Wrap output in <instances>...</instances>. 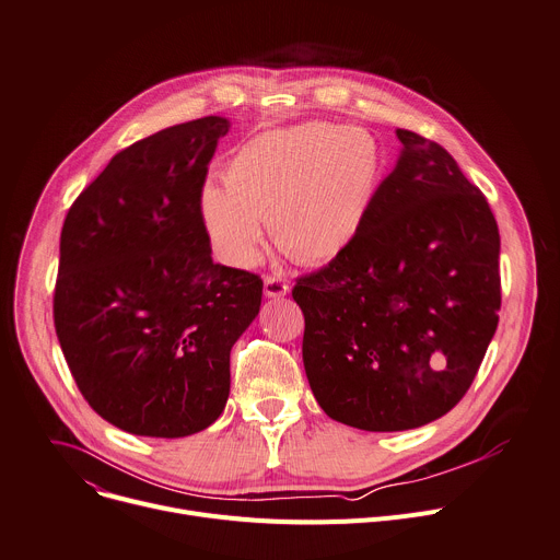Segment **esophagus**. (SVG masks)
<instances>
[{"label":"esophagus","mask_w":560,"mask_h":560,"mask_svg":"<svg viewBox=\"0 0 560 560\" xmlns=\"http://www.w3.org/2000/svg\"><path fill=\"white\" fill-rule=\"evenodd\" d=\"M264 292H266V296H270V299H279V296H285V294L290 292V285H288V281L281 279V277H266V281H264Z\"/></svg>","instance_id":"obj_1"}]
</instances>
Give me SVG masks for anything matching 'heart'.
Returning <instances> with one entry per match:
<instances>
[{"label": "heart", "instance_id": "1", "mask_svg": "<svg viewBox=\"0 0 560 560\" xmlns=\"http://www.w3.org/2000/svg\"><path fill=\"white\" fill-rule=\"evenodd\" d=\"M225 185L206 183L198 219L232 268L259 259L266 221L303 266H324L362 234L384 176V151L362 127L303 122L245 140L225 163Z\"/></svg>", "mask_w": 560, "mask_h": 560}]
</instances>
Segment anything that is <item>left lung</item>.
Instances as JSON below:
<instances>
[{"label":"left lung","mask_w":560,"mask_h":560,"mask_svg":"<svg viewBox=\"0 0 560 560\" xmlns=\"http://www.w3.org/2000/svg\"><path fill=\"white\" fill-rule=\"evenodd\" d=\"M369 221L296 279L303 366L324 413L364 431L429 424L465 397L500 311V234L444 147L409 129Z\"/></svg>","instance_id":"8db88e82"}]
</instances>
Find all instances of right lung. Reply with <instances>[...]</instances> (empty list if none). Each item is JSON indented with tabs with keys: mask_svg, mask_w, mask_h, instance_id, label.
<instances>
[{
	"mask_svg": "<svg viewBox=\"0 0 560 560\" xmlns=\"http://www.w3.org/2000/svg\"><path fill=\"white\" fill-rule=\"evenodd\" d=\"M221 116L142 138L71 206L60 236L56 332L91 409L147 438L208 429L230 395V350L264 281L212 261L198 194Z\"/></svg>",
	"mask_w": 560,
	"mask_h": 560,
	"instance_id": "add662e5",
	"label": "right lung"
}]
</instances>
